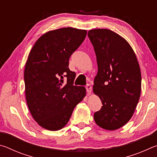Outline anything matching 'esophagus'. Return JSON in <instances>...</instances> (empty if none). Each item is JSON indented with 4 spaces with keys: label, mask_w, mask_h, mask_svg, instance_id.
Listing matches in <instances>:
<instances>
[{
    "label": "esophagus",
    "mask_w": 157,
    "mask_h": 157,
    "mask_svg": "<svg viewBox=\"0 0 157 157\" xmlns=\"http://www.w3.org/2000/svg\"><path fill=\"white\" fill-rule=\"evenodd\" d=\"M86 91L87 93H89V94H90V93L92 91V87L90 84H87L86 86Z\"/></svg>",
    "instance_id": "esophagus-1"
}]
</instances>
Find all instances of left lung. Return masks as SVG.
I'll list each match as a JSON object with an SVG mask.
<instances>
[{
  "label": "left lung",
  "instance_id": "obj_1",
  "mask_svg": "<svg viewBox=\"0 0 157 157\" xmlns=\"http://www.w3.org/2000/svg\"><path fill=\"white\" fill-rule=\"evenodd\" d=\"M94 48L98 73L94 92L102 107L94 113L95 123L115 130L124 125L134 113L141 90V75L134 50L125 39L108 29L88 32Z\"/></svg>",
  "mask_w": 157,
  "mask_h": 157
}]
</instances>
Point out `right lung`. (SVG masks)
<instances>
[{
    "instance_id": "1",
    "label": "right lung",
    "mask_w": 157,
    "mask_h": 157,
    "mask_svg": "<svg viewBox=\"0 0 157 157\" xmlns=\"http://www.w3.org/2000/svg\"><path fill=\"white\" fill-rule=\"evenodd\" d=\"M86 36V30L63 28L49 31L37 39L24 71L25 98L32 116L44 128L64 127L74 108L86 95L84 86H75V73L69 58Z\"/></svg>"
}]
</instances>
